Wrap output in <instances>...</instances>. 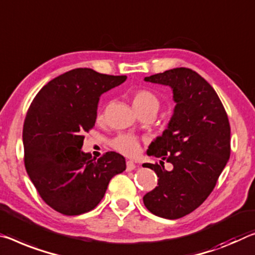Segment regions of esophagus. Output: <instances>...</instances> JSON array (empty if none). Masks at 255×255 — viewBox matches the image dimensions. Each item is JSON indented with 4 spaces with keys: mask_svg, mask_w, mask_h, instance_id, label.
<instances>
[{
    "mask_svg": "<svg viewBox=\"0 0 255 255\" xmlns=\"http://www.w3.org/2000/svg\"><path fill=\"white\" fill-rule=\"evenodd\" d=\"M127 171H131L136 168V164L132 162V161H127Z\"/></svg>",
    "mask_w": 255,
    "mask_h": 255,
    "instance_id": "1",
    "label": "esophagus"
}]
</instances>
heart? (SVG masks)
Here are the masks:
<instances>
[{
	"label": "heart",
	"mask_w": 255,
	"mask_h": 255,
	"mask_svg": "<svg viewBox=\"0 0 255 255\" xmlns=\"http://www.w3.org/2000/svg\"><path fill=\"white\" fill-rule=\"evenodd\" d=\"M132 106L136 111L144 110V109H159L160 102L154 93L148 90H138L132 93ZM103 118V111L101 110L98 115V119ZM112 147L119 153L127 156H134L139 152L140 144L135 136L128 134H120L111 142Z\"/></svg>",
	"instance_id": "heart-1"
}]
</instances>
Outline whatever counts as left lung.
I'll return each instance as SVG.
<instances>
[{"label":"left lung","mask_w":255,"mask_h":255,"mask_svg":"<svg viewBox=\"0 0 255 255\" xmlns=\"http://www.w3.org/2000/svg\"><path fill=\"white\" fill-rule=\"evenodd\" d=\"M144 80L171 87L176 107L167 129L146 152L170 162L173 169L168 171L163 164H143L159 177L157 186L145 194L143 201L153 215L178 219L208 199L227 164L229 120L216 91L192 69L175 68Z\"/></svg>","instance_id":"left-lung-1"}]
</instances>
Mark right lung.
I'll return each mask as SVG.
<instances>
[{"label": "right lung", "instance_id": "1", "mask_svg": "<svg viewBox=\"0 0 255 255\" xmlns=\"http://www.w3.org/2000/svg\"><path fill=\"white\" fill-rule=\"evenodd\" d=\"M126 79L77 68L48 82L28 109L25 167L40 197L55 211L66 216L91 211L112 177L126 170L119 153L96 159L82 151L84 132L95 125L100 96Z\"/></svg>", "mask_w": 255, "mask_h": 255}]
</instances>
